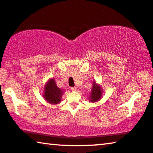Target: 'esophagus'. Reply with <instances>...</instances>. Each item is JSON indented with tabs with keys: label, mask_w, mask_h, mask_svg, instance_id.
<instances>
[{
	"label": "esophagus",
	"mask_w": 153,
	"mask_h": 153,
	"mask_svg": "<svg viewBox=\"0 0 153 153\" xmlns=\"http://www.w3.org/2000/svg\"><path fill=\"white\" fill-rule=\"evenodd\" d=\"M71 90H72V91H76V88L72 87L71 88Z\"/></svg>",
	"instance_id": "1"
}]
</instances>
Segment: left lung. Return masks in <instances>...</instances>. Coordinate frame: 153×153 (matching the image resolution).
Returning <instances> with one entry per match:
<instances>
[{"instance_id": "left-lung-1", "label": "left lung", "mask_w": 153, "mask_h": 153, "mask_svg": "<svg viewBox=\"0 0 153 153\" xmlns=\"http://www.w3.org/2000/svg\"><path fill=\"white\" fill-rule=\"evenodd\" d=\"M101 90L100 86L97 85L96 83H93V88L91 91V96H90V101L95 102V101H99L101 97Z\"/></svg>"}]
</instances>
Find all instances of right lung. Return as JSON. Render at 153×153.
Listing matches in <instances>:
<instances>
[{
  "label": "right lung",
  "mask_w": 153,
  "mask_h": 153,
  "mask_svg": "<svg viewBox=\"0 0 153 153\" xmlns=\"http://www.w3.org/2000/svg\"><path fill=\"white\" fill-rule=\"evenodd\" d=\"M63 92L57 87L54 79H52L46 84L43 97L48 103L56 104L61 101Z\"/></svg>",
  "instance_id": "add662e5"
}]
</instances>
